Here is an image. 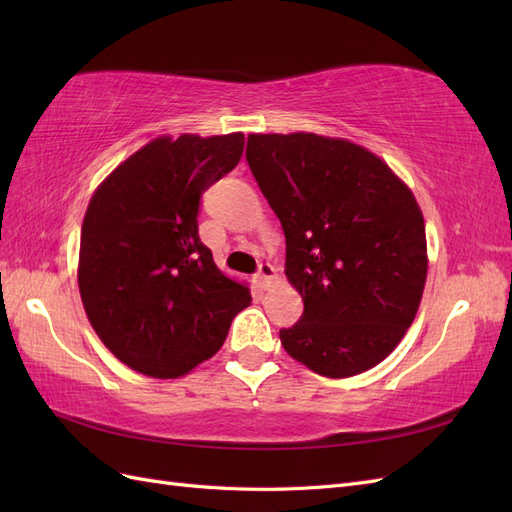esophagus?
Masks as SVG:
<instances>
[{"label":"esophagus","mask_w":512,"mask_h":512,"mask_svg":"<svg viewBox=\"0 0 512 512\" xmlns=\"http://www.w3.org/2000/svg\"><path fill=\"white\" fill-rule=\"evenodd\" d=\"M275 277V267L273 265H269V262H262V265L258 267V271H256V280H258V284L262 286V288H267L269 284H271V280Z\"/></svg>","instance_id":"esophagus-1"}]
</instances>
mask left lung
I'll return each mask as SVG.
<instances>
[{
	"label": "left lung",
	"mask_w": 512,
	"mask_h": 512,
	"mask_svg": "<svg viewBox=\"0 0 512 512\" xmlns=\"http://www.w3.org/2000/svg\"><path fill=\"white\" fill-rule=\"evenodd\" d=\"M247 164L282 222L303 316L280 331L294 361L356 376L406 335L427 280L425 220L378 156L344 138L250 134Z\"/></svg>",
	"instance_id": "8db88e82"
}]
</instances>
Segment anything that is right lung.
I'll list each match as a JSON object with an SVG mask.
<instances>
[{
  "mask_svg": "<svg viewBox=\"0 0 512 512\" xmlns=\"http://www.w3.org/2000/svg\"><path fill=\"white\" fill-rule=\"evenodd\" d=\"M245 136H160L89 200L79 290L91 327L121 363L179 378L218 352L252 301L198 237L203 192L241 160Z\"/></svg>",
  "mask_w": 512,
  "mask_h": 512,
  "instance_id": "add662e5",
  "label": "right lung"
}]
</instances>
